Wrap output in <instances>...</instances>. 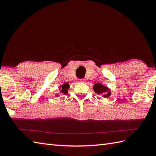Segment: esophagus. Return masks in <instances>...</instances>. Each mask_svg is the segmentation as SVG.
Instances as JSON below:
<instances>
[{"instance_id": "obj_1", "label": "esophagus", "mask_w": 156, "mask_h": 156, "mask_svg": "<svg viewBox=\"0 0 156 156\" xmlns=\"http://www.w3.org/2000/svg\"><path fill=\"white\" fill-rule=\"evenodd\" d=\"M79 81H80V82H84V79H80V80H79Z\"/></svg>"}]
</instances>
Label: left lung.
Returning <instances> with one entry per match:
<instances>
[{
    "mask_svg": "<svg viewBox=\"0 0 156 156\" xmlns=\"http://www.w3.org/2000/svg\"><path fill=\"white\" fill-rule=\"evenodd\" d=\"M93 89L96 93H97L98 94H102L105 98L110 97L111 94V92L110 90H109V88L101 84V83H96L94 85Z\"/></svg>",
    "mask_w": 156,
    "mask_h": 156,
    "instance_id": "1",
    "label": "left lung"
}]
</instances>
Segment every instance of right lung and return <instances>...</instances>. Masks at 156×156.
Instances as JSON below:
<instances>
[{
    "mask_svg": "<svg viewBox=\"0 0 156 156\" xmlns=\"http://www.w3.org/2000/svg\"><path fill=\"white\" fill-rule=\"evenodd\" d=\"M69 84H66V83H64L63 85H62L60 87V88H61V90H60V92H62V93L64 94H67L68 92V89L69 88ZM58 96V95H57Z\"/></svg>",
    "mask_w": 156,
    "mask_h": 156,
    "instance_id": "right-lung-1",
    "label": "right lung"
}]
</instances>
